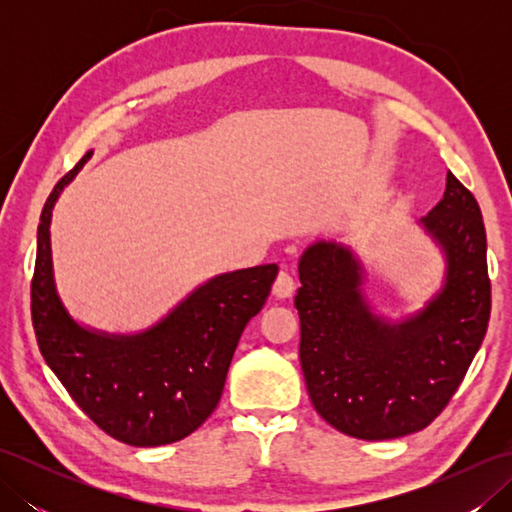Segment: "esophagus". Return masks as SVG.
Instances as JSON below:
<instances>
[{
	"instance_id": "esophagus-1",
	"label": "esophagus",
	"mask_w": 512,
	"mask_h": 512,
	"mask_svg": "<svg viewBox=\"0 0 512 512\" xmlns=\"http://www.w3.org/2000/svg\"><path fill=\"white\" fill-rule=\"evenodd\" d=\"M292 292H295V277H292L288 270H281L275 279V286H273V295L277 299H288Z\"/></svg>"
}]
</instances>
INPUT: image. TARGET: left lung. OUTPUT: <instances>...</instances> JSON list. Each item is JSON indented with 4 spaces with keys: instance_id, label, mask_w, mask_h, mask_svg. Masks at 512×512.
Returning <instances> with one entry per match:
<instances>
[{
    "instance_id": "8db88e82",
    "label": "left lung",
    "mask_w": 512,
    "mask_h": 512,
    "mask_svg": "<svg viewBox=\"0 0 512 512\" xmlns=\"http://www.w3.org/2000/svg\"><path fill=\"white\" fill-rule=\"evenodd\" d=\"M422 226L447 257L444 286L402 323L372 314L350 250L312 244L299 262V361L314 409L361 440L409 436L449 405L491 319L480 204L447 173V191Z\"/></svg>"
}]
</instances>
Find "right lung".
<instances>
[{
    "instance_id": "1",
    "label": "right lung",
    "mask_w": 512,
    "mask_h": 512,
    "mask_svg": "<svg viewBox=\"0 0 512 512\" xmlns=\"http://www.w3.org/2000/svg\"><path fill=\"white\" fill-rule=\"evenodd\" d=\"M54 184L41 211L30 312L41 356L96 427L132 447L171 444L215 411L246 323L264 308L277 264L235 270L211 279L167 319L136 336L81 328L54 290L52 206L79 169Z\"/></svg>"
}]
</instances>
